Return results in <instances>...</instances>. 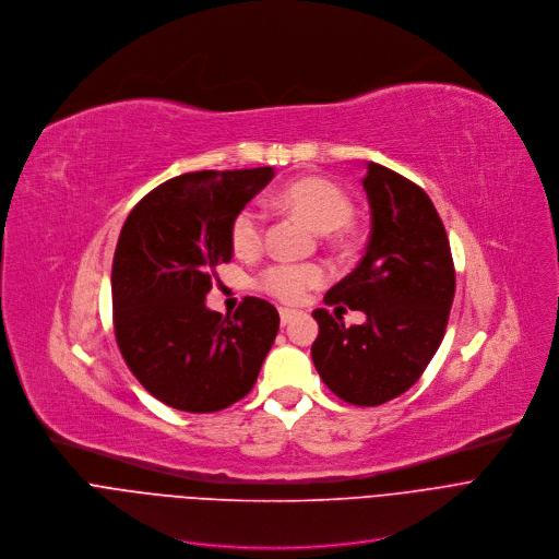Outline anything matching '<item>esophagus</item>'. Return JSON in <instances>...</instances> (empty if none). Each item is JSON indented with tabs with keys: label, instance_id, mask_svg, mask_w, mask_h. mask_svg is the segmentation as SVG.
Masks as SVG:
<instances>
[{
	"label": "esophagus",
	"instance_id": "1",
	"mask_svg": "<svg viewBox=\"0 0 559 559\" xmlns=\"http://www.w3.org/2000/svg\"><path fill=\"white\" fill-rule=\"evenodd\" d=\"M295 317H297V310H293V308H280V319H282V325L290 323Z\"/></svg>",
	"mask_w": 559,
	"mask_h": 559
}]
</instances>
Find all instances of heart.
<instances>
[{"mask_svg":"<svg viewBox=\"0 0 559 559\" xmlns=\"http://www.w3.org/2000/svg\"><path fill=\"white\" fill-rule=\"evenodd\" d=\"M277 200L290 211L306 217L321 234L340 231L350 225L355 215V204L350 195L330 180L323 178H301L286 185ZM264 242V213L258 206H245L236 213L231 222V247L238 255H253ZM325 277L323 269L317 264H273L258 277V286L271 297L295 304L301 295L321 284Z\"/></svg>","mask_w":559,"mask_h":559,"instance_id":"obj_1","label":"heart"}]
</instances>
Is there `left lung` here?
I'll list each match as a JSON object with an SVG mask.
<instances>
[{"mask_svg":"<svg viewBox=\"0 0 559 559\" xmlns=\"http://www.w3.org/2000/svg\"><path fill=\"white\" fill-rule=\"evenodd\" d=\"M364 189L372 234L357 269L312 310L319 334L312 364L342 401L374 407L407 392L436 355L456 290L452 249L429 195L401 174L368 163ZM364 309V326L345 328L341 304Z\"/></svg>","mask_w":559,"mask_h":559,"instance_id":"8db88e82","label":"left lung"}]
</instances>
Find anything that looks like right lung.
<instances>
[{
  "label": "right lung",
  "instance_id": "right-lung-1",
  "mask_svg": "<svg viewBox=\"0 0 559 559\" xmlns=\"http://www.w3.org/2000/svg\"><path fill=\"white\" fill-rule=\"evenodd\" d=\"M273 167L191 171L152 189L128 215L111 264L119 350L169 407L209 414L245 399L275 342L280 314L245 297L234 317L204 306L215 266L231 262V222Z\"/></svg>",
  "mask_w": 559,
  "mask_h": 559
}]
</instances>
